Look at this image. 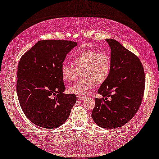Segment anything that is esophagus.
Here are the masks:
<instances>
[{"mask_svg": "<svg viewBox=\"0 0 159 159\" xmlns=\"http://www.w3.org/2000/svg\"><path fill=\"white\" fill-rule=\"evenodd\" d=\"M77 98H78V99H80V100H84V99H85V98H86V96H82V95H78Z\"/></svg>", "mask_w": 159, "mask_h": 159, "instance_id": "34e87169", "label": "esophagus"}]
</instances>
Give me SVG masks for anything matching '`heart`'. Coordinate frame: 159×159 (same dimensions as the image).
<instances>
[{"label": "heart", "mask_w": 159, "mask_h": 159, "mask_svg": "<svg viewBox=\"0 0 159 159\" xmlns=\"http://www.w3.org/2000/svg\"><path fill=\"white\" fill-rule=\"evenodd\" d=\"M76 68L63 63L61 67L62 79L70 83L77 78L79 72L83 76L69 88V92L78 95H85L96 84H102L109 77L111 70V57L107 54L93 50H83L72 56Z\"/></svg>", "instance_id": "heart-1"}]
</instances>
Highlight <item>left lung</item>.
I'll list each match as a JSON object with an SVG mask.
<instances>
[{
	"mask_svg": "<svg viewBox=\"0 0 159 159\" xmlns=\"http://www.w3.org/2000/svg\"><path fill=\"white\" fill-rule=\"evenodd\" d=\"M111 48V70L98 92L92 117L102 128L120 127L130 121L142 103L145 73L137 56L114 39L105 40Z\"/></svg>",
	"mask_w": 159,
	"mask_h": 159,
	"instance_id": "obj_1",
	"label": "left lung"
}]
</instances>
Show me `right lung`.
<instances>
[{
  "label": "right lung",
  "instance_id": "right-lung-1",
  "mask_svg": "<svg viewBox=\"0 0 159 159\" xmlns=\"http://www.w3.org/2000/svg\"><path fill=\"white\" fill-rule=\"evenodd\" d=\"M76 45L70 40H40L21 56L17 94L23 113L35 125L56 128L68 119L76 96L63 93L61 67Z\"/></svg>",
  "mask_w": 159,
  "mask_h": 159
}]
</instances>
